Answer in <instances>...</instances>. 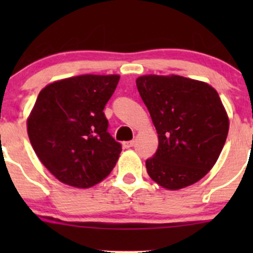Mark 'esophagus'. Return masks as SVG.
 Returning <instances> with one entry per match:
<instances>
[{
    "label": "esophagus",
    "instance_id": "esophagus-1",
    "mask_svg": "<svg viewBox=\"0 0 253 253\" xmlns=\"http://www.w3.org/2000/svg\"><path fill=\"white\" fill-rule=\"evenodd\" d=\"M122 145H124V148H126V149H128V148L133 147V145H134V141H127V142H124V143H122Z\"/></svg>",
    "mask_w": 253,
    "mask_h": 253
}]
</instances>
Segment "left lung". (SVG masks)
<instances>
[{
	"label": "left lung",
	"mask_w": 253,
	"mask_h": 253,
	"mask_svg": "<svg viewBox=\"0 0 253 253\" xmlns=\"http://www.w3.org/2000/svg\"><path fill=\"white\" fill-rule=\"evenodd\" d=\"M136 84L159 139L145 162L148 175L165 190L193 185L214 167L228 137L219 94L206 82L177 75L141 76Z\"/></svg>",
	"instance_id": "8db88e82"
}]
</instances>
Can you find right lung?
Returning a JSON list of instances; mask_svg holds the SVG:
<instances>
[{"instance_id": "right-lung-1", "label": "right lung", "mask_w": 253, "mask_h": 253, "mask_svg": "<svg viewBox=\"0 0 253 253\" xmlns=\"http://www.w3.org/2000/svg\"><path fill=\"white\" fill-rule=\"evenodd\" d=\"M119 75H82L60 79L40 90L27 120L30 143L58 181L89 188L106 178L121 144L108 132L104 108Z\"/></svg>"}]
</instances>
